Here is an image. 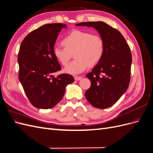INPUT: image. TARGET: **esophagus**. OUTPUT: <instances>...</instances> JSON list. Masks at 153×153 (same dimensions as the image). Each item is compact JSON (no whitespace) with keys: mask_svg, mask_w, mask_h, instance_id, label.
<instances>
[{"mask_svg":"<svg viewBox=\"0 0 153 153\" xmlns=\"http://www.w3.org/2000/svg\"><path fill=\"white\" fill-rule=\"evenodd\" d=\"M82 76H75V80H76V81H78V80H81L82 79Z\"/></svg>","mask_w":153,"mask_h":153,"instance_id":"obj_1","label":"esophagus"}]
</instances>
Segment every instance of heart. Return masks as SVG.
<instances>
[{"mask_svg": "<svg viewBox=\"0 0 153 153\" xmlns=\"http://www.w3.org/2000/svg\"><path fill=\"white\" fill-rule=\"evenodd\" d=\"M62 44L65 48L55 47L53 55L63 66H66L74 53V60L64 69L71 75H77L89 66H94L102 58L104 53V41L98 34H91L82 30H73L64 38Z\"/></svg>", "mask_w": 153, "mask_h": 153, "instance_id": "obj_1", "label": "heart"}]
</instances>
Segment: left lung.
Here are the masks:
<instances>
[{"label":"left lung","mask_w":153,"mask_h":153,"mask_svg":"<svg viewBox=\"0 0 153 153\" xmlns=\"http://www.w3.org/2000/svg\"><path fill=\"white\" fill-rule=\"evenodd\" d=\"M76 25L93 27L104 41L102 58L86 75L91 85L85 96L95 108H108L128 88L132 62L130 48L121 32L103 22H82Z\"/></svg>","instance_id":"8db88e82"}]
</instances>
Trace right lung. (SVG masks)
<instances>
[{
    "label": "right lung",
    "mask_w": 153,
    "mask_h": 153,
    "mask_svg": "<svg viewBox=\"0 0 153 153\" xmlns=\"http://www.w3.org/2000/svg\"><path fill=\"white\" fill-rule=\"evenodd\" d=\"M66 25L50 24L40 27L27 35L21 43L18 55V78L31 104L48 109L59 103L66 87L74 82L69 74L53 75L61 69L53 55L59 33Z\"/></svg>",
    "instance_id": "add662e5"
}]
</instances>
